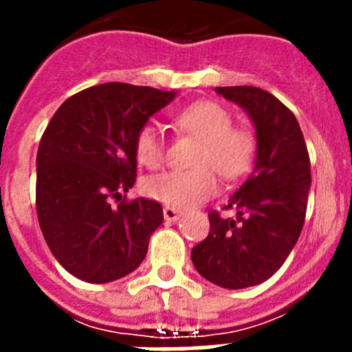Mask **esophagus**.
I'll list each match as a JSON object with an SVG mask.
<instances>
[{
    "label": "esophagus",
    "instance_id": "34e87169",
    "mask_svg": "<svg viewBox=\"0 0 352 352\" xmlns=\"http://www.w3.org/2000/svg\"><path fill=\"white\" fill-rule=\"evenodd\" d=\"M164 219H166L167 222H178V220L182 219V213H179L178 210H174V208L166 206L164 208Z\"/></svg>",
    "mask_w": 352,
    "mask_h": 352
}]
</instances>
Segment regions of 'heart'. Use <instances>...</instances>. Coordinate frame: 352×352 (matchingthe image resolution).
<instances>
[{"mask_svg": "<svg viewBox=\"0 0 352 352\" xmlns=\"http://www.w3.org/2000/svg\"><path fill=\"white\" fill-rule=\"evenodd\" d=\"M174 126L201 141L194 158L195 169L167 170L149 176L142 183L148 197L174 210H188L204 203L217 192V173L232 182L248 173L256 157V138L245 129L232 126V116L217 102L201 100L186 105L174 116ZM135 157L148 169L166 160V141L160 130L148 123L135 135Z\"/></svg>", "mask_w": 352, "mask_h": 352, "instance_id": "obj_1", "label": "heart"}]
</instances>
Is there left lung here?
<instances>
[{
  "label": "left lung",
  "instance_id": "obj_1",
  "mask_svg": "<svg viewBox=\"0 0 352 352\" xmlns=\"http://www.w3.org/2000/svg\"><path fill=\"white\" fill-rule=\"evenodd\" d=\"M214 91L245 109L256 126L254 173L229 199L236 219L210 211V232L192 248L195 270L213 284L243 289L278 272L300 238L310 190V158L296 116L256 86Z\"/></svg>",
  "mask_w": 352,
  "mask_h": 352
}]
</instances>
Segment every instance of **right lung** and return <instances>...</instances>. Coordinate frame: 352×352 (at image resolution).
Here are the masks:
<instances>
[{
	"label": "right lung",
	"mask_w": 352,
	"mask_h": 352,
	"mask_svg": "<svg viewBox=\"0 0 352 352\" xmlns=\"http://www.w3.org/2000/svg\"><path fill=\"white\" fill-rule=\"evenodd\" d=\"M174 96L105 82L72 95L49 121L36 153V214L52 256L80 280H118L146 257L164 211L157 201L125 199L138 176L133 142ZM113 198L122 199L116 208Z\"/></svg>",
	"instance_id": "add662e5"
}]
</instances>
